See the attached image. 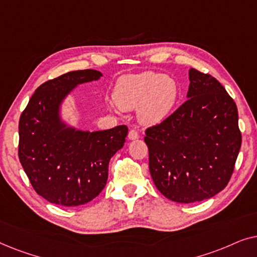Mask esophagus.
Returning <instances> with one entry per match:
<instances>
[{"label":"esophagus","mask_w":257,"mask_h":257,"mask_svg":"<svg viewBox=\"0 0 257 257\" xmlns=\"http://www.w3.org/2000/svg\"><path fill=\"white\" fill-rule=\"evenodd\" d=\"M127 137H128L130 140H136V139L139 138V135H138V132L135 131V130H131V131L128 132Z\"/></svg>","instance_id":"obj_1"}]
</instances>
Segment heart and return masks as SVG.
<instances>
[{
  "instance_id": "b5f03b06",
  "label": "heart",
  "mask_w": 257,
  "mask_h": 257,
  "mask_svg": "<svg viewBox=\"0 0 257 257\" xmlns=\"http://www.w3.org/2000/svg\"><path fill=\"white\" fill-rule=\"evenodd\" d=\"M178 84L170 76L145 71L121 76L117 80L113 99L120 110H137L143 125L153 126L168 118L178 100Z\"/></svg>"
}]
</instances>
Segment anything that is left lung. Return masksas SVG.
<instances>
[{
  "label": "left lung",
  "mask_w": 257,
  "mask_h": 257,
  "mask_svg": "<svg viewBox=\"0 0 257 257\" xmlns=\"http://www.w3.org/2000/svg\"><path fill=\"white\" fill-rule=\"evenodd\" d=\"M144 140L161 194L180 203L209 199L227 186L240 151L236 104L214 77L191 69L187 100Z\"/></svg>",
  "instance_id": "8db88e82"
}]
</instances>
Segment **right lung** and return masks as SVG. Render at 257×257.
<instances>
[{
  "mask_svg": "<svg viewBox=\"0 0 257 257\" xmlns=\"http://www.w3.org/2000/svg\"><path fill=\"white\" fill-rule=\"evenodd\" d=\"M97 70H77L37 87L19 124V158L30 184L49 202L85 205L103 191L108 163L124 146L125 125L84 131L63 118V104L80 84L100 79Z\"/></svg>",
  "mask_w": 257,
  "mask_h": 257,
  "instance_id": "add662e5",
  "label": "right lung"
}]
</instances>
